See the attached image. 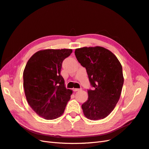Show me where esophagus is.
Segmentation results:
<instances>
[{
	"label": "esophagus",
	"mask_w": 149,
	"mask_h": 149,
	"mask_svg": "<svg viewBox=\"0 0 149 149\" xmlns=\"http://www.w3.org/2000/svg\"><path fill=\"white\" fill-rule=\"evenodd\" d=\"M79 90H80V89H78V88H74L73 89L74 91H79Z\"/></svg>",
	"instance_id": "1"
}]
</instances>
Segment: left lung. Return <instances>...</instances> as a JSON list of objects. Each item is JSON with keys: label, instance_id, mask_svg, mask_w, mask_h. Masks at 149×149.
Listing matches in <instances>:
<instances>
[{"label": "left lung", "instance_id": "left-lung-1", "mask_svg": "<svg viewBox=\"0 0 149 149\" xmlns=\"http://www.w3.org/2000/svg\"><path fill=\"white\" fill-rule=\"evenodd\" d=\"M79 63L86 70L93 89H88V99L81 107L86 118L102 119L113 111L119 101L124 84L120 63L109 49L101 47L75 49Z\"/></svg>", "mask_w": 149, "mask_h": 149}]
</instances>
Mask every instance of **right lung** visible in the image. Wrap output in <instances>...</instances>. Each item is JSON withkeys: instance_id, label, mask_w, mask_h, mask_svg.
Masks as SVG:
<instances>
[{"instance_id": "obj_1", "label": "right lung", "mask_w": 149, "mask_h": 149, "mask_svg": "<svg viewBox=\"0 0 149 149\" xmlns=\"http://www.w3.org/2000/svg\"><path fill=\"white\" fill-rule=\"evenodd\" d=\"M71 49H43L29 60L24 71L26 101L36 113L52 120L63 114L73 91L66 89L60 74L62 63Z\"/></svg>"}]
</instances>
